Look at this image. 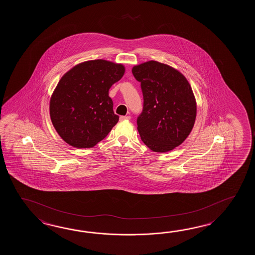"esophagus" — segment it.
<instances>
[{"label":"esophagus","mask_w":255,"mask_h":255,"mask_svg":"<svg viewBox=\"0 0 255 255\" xmlns=\"http://www.w3.org/2000/svg\"><path fill=\"white\" fill-rule=\"evenodd\" d=\"M131 118H130L129 116H121L120 117V120L121 121H123V120H129Z\"/></svg>","instance_id":"34e87169"}]
</instances>
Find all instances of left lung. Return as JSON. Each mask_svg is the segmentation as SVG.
Masks as SVG:
<instances>
[{
	"instance_id": "obj_1",
	"label": "left lung",
	"mask_w": 255,
	"mask_h": 255,
	"mask_svg": "<svg viewBox=\"0 0 255 255\" xmlns=\"http://www.w3.org/2000/svg\"><path fill=\"white\" fill-rule=\"evenodd\" d=\"M140 82L143 110L136 124L141 140L155 152L179 146L194 126L197 106L188 80L173 67L148 61L132 68Z\"/></svg>"
}]
</instances>
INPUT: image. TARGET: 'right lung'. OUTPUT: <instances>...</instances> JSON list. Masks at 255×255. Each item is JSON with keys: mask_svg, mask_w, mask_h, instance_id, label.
Returning a JSON list of instances; mask_svg holds the SVG:
<instances>
[{"mask_svg": "<svg viewBox=\"0 0 255 255\" xmlns=\"http://www.w3.org/2000/svg\"><path fill=\"white\" fill-rule=\"evenodd\" d=\"M124 73L121 64L91 60L76 65L60 79L50 100V117L67 144L92 147L118 123L109 91Z\"/></svg>", "mask_w": 255, "mask_h": 255, "instance_id": "add662e5", "label": "right lung"}]
</instances>
